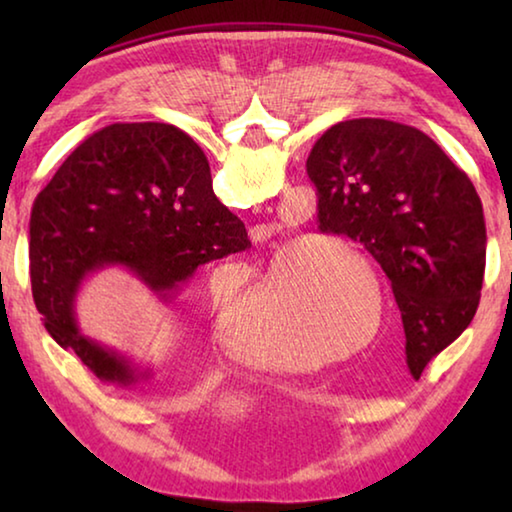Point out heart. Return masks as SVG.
<instances>
[{
    "instance_id": "b5f03b06",
    "label": "heart",
    "mask_w": 512,
    "mask_h": 512,
    "mask_svg": "<svg viewBox=\"0 0 512 512\" xmlns=\"http://www.w3.org/2000/svg\"><path fill=\"white\" fill-rule=\"evenodd\" d=\"M246 169L255 194L268 196L273 192L275 178L271 169L257 162L248 164ZM291 277H298L307 291V316L298 320L282 314L273 302H266L257 316L239 325L232 332V348L250 366L280 372L300 370L318 359V343H350L368 323L366 311L354 298L350 275H345V268L336 264L332 255L314 250L311 244L293 248L282 262L277 280L287 282ZM241 302V296L239 300H221L219 307L223 314H237V307H244Z\"/></svg>"
}]
</instances>
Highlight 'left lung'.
<instances>
[{
    "label": "left lung",
    "instance_id": "left-lung-1",
    "mask_svg": "<svg viewBox=\"0 0 512 512\" xmlns=\"http://www.w3.org/2000/svg\"><path fill=\"white\" fill-rule=\"evenodd\" d=\"M307 173L318 230L350 237L391 280L418 377L479 307L485 221L472 180L418 128L372 117L327 128Z\"/></svg>",
    "mask_w": 512,
    "mask_h": 512
}]
</instances>
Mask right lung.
I'll use <instances>...</instances> for the list:
<instances>
[{
	"label": "right lung",
	"mask_w": 512,
	"mask_h": 512,
	"mask_svg": "<svg viewBox=\"0 0 512 512\" xmlns=\"http://www.w3.org/2000/svg\"><path fill=\"white\" fill-rule=\"evenodd\" d=\"M29 235L33 300L47 332L117 388L149 381L153 368L81 332L85 277L124 268L171 305L198 266L250 246L244 223L214 196L201 146L158 121L88 137L38 194Z\"/></svg>",
	"instance_id": "1"
}]
</instances>
